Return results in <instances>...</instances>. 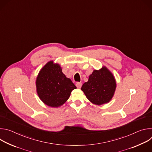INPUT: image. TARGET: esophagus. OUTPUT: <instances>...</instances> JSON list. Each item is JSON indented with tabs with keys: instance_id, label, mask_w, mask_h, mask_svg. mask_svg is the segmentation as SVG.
<instances>
[{
	"instance_id": "obj_1",
	"label": "esophagus",
	"mask_w": 152,
	"mask_h": 152,
	"mask_svg": "<svg viewBox=\"0 0 152 152\" xmlns=\"http://www.w3.org/2000/svg\"><path fill=\"white\" fill-rule=\"evenodd\" d=\"M76 86H77V88H80L81 86H82V83L81 82H77V83H76Z\"/></svg>"
}]
</instances>
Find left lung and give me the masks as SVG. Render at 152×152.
<instances>
[{
  "label": "left lung",
  "mask_w": 152,
  "mask_h": 152,
  "mask_svg": "<svg viewBox=\"0 0 152 152\" xmlns=\"http://www.w3.org/2000/svg\"><path fill=\"white\" fill-rule=\"evenodd\" d=\"M116 89V81L113 73L105 66L99 70H94L85 82L82 91L91 103L102 105L110 102Z\"/></svg>",
  "instance_id": "8db88e82"
}]
</instances>
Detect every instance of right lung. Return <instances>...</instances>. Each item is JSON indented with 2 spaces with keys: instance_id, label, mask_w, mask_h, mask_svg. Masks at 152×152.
Returning <instances> with one entry per match:
<instances>
[{
  "instance_id": "1",
  "label": "right lung",
  "mask_w": 152,
  "mask_h": 152,
  "mask_svg": "<svg viewBox=\"0 0 152 152\" xmlns=\"http://www.w3.org/2000/svg\"><path fill=\"white\" fill-rule=\"evenodd\" d=\"M37 94L45 104L58 107L70 97L76 86L67 78L58 64L48 62L39 71L36 80Z\"/></svg>"
}]
</instances>
